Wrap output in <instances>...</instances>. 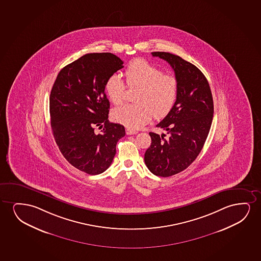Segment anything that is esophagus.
Wrapping results in <instances>:
<instances>
[{
  "label": "esophagus",
  "mask_w": 261,
  "mask_h": 261,
  "mask_svg": "<svg viewBox=\"0 0 261 261\" xmlns=\"http://www.w3.org/2000/svg\"><path fill=\"white\" fill-rule=\"evenodd\" d=\"M125 133H126V135H127V136H131V135H136V134H137V132L135 131V130H131V129L129 128H126Z\"/></svg>",
  "instance_id": "obj_1"
}]
</instances>
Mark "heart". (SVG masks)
I'll return each mask as SVG.
<instances>
[{
    "mask_svg": "<svg viewBox=\"0 0 261 261\" xmlns=\"http://www.w3.org/2000/svg\"><path fill=\"white\" fill-rule=\"evenodd\" d=\"M129 87H137L136 103L125 104L112 112L114 120L129 129H139L154 118H164L172 111L178 95V81L175 75L164 74L162 69L143 59L129 63L125 71ZM125 84L121 75L112 74L105 84V91L116 105L124 100Z\"/></svg>",
    "mask_w": 261,
    "mask_h": 261,
    "instance_id": "obj_1",
    "label": "heart"
}]
</instances>
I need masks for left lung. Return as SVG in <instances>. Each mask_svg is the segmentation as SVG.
Instances as JSON below:
<instances>
[{
	"instance_id": "left-lung-1",
	"label": "left lung",
	"mask_w": 261,
	"mask_h": 261,
	"mask_svg": "<svg viewBox=\"0 0 261 261\" xmlns=\"http://www.w3.org/2000/svg\"><path fill=\"white\" fill-rule=\"evenodd\" d=\"M151 54L168 61L178 81L175 105L157 125L167 132L168 138L149 133L151 143L144 154L149 170L168 177L188 168L200 154L211 129L214 104L207 79L196 66L169 53Z\"/></svg>"
}]
</instances>
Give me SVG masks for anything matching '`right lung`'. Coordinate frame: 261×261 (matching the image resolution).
<instances>
[{
	"label": "right lung",
	"mask_w": 261,
	"mask_h": 261,
	"mask_svg": "<svg viewBox=\"0 0 261 261\" xmlns=\"http://www.w3.org/2000/svg\"><path fill=\"white\" fill-rule=\"evenodd\" d=\"M124 68L111 53L88 54L58 74L50 95V125L65 159L80 171L99 175L112 163L125 127L109 121L110 101L105 84ZM99 126L100 134L94 133Z\"/></svg>",
	"instance_id": "add662e5"
}]
</instances>
